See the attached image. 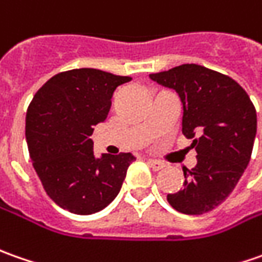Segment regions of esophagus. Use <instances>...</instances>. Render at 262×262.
Listing matches in <instances>:
<instances>
[{"instance_id": "obj_1", "label": "esophagus", "mask_w": 262, "mask_h": 262, "mask_svg": "<svg viewBox=\"0 0 262 262\" xmlns=\"http://www.w3.org/2000/svg\"><path fill=\"white\" fill-rule=\"evenodd\" d=\"M148 164H149V167L152 168L154 171H159V169H162V168L165 167V165H164V162L157 161V159H148Z\"/></svg>"}]
</instances>
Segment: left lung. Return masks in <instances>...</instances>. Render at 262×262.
Segmentation results:
<instances>
[{"mask_svg": "<svg viewBox=\"0 0 262 262\" xmlns=\"http://www.w3.org/2000/svg\"><path fill=\"white\" fill-rule=\"evenodd\" d=\"M150 79L176 90L183 103V135L193 139L197 165L184 171V187L168 194L176 210L203 214L223 203L248 167L257 135V112L235 79L184 63Z\"/></svg>", "mask_w": 262, "mask_h": 262, "instance_id": "obj_1", "label": "left lung"}]
</instances>
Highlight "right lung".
<instances>
[{
    "label": "right lung",
    "mask_w": 262,
    "mask_h": 262,
    "mask_svg": "<svg viewBox=\"0 0 262 262\" xmlns=\"http://www.w3.org/2000/svg\"><path fill=\"white\" fill-rule=\"evenodd\" d=\"M130 77L100 69L59 72L34 94L26 114V140L46 194L75 214H93L116 199L135 161L132 154L95 158L90 136L104 122L114 90Z\"/></svg>",
    "instance_id": "obj_1"
}]
</instances>
